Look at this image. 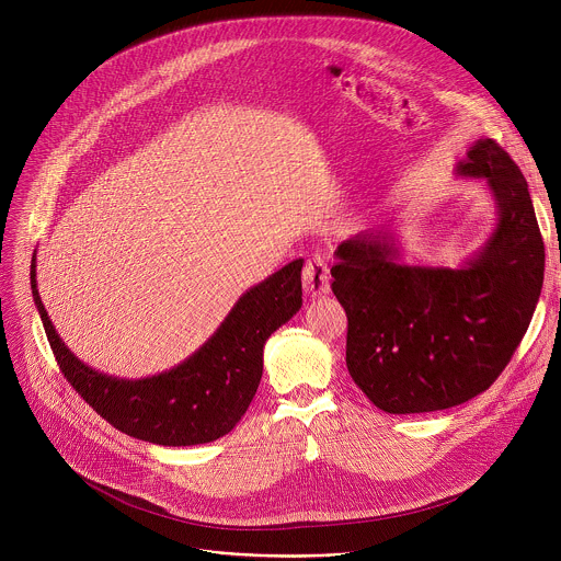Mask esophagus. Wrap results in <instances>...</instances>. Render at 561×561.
<instances>
[{
  "label": "esophagus",
  "mask_w": 561,
  "mask_h": 561,
  "mask_svg": "<svg viewBox=\"0 0 561 561\" xmlns=\"http://www.w3.org/2000/svg\"><path fill=\"white\" fill-rule=\"evenodd\" d=\"M301 279H304V290L308 295H327L331 290V273L322 257H312L306 262Z\"/></svg>",
  "instance_id": "esophagus-1"
}]
</instances>
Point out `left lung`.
<instances>
[{
	"mask_svg": "<svg viewBox=\"0 0 561 561\" xmlns=\"http://www.w3.org/2000/svg\"><path fill=\"white\" fill-rule=\"evenodd\" d=\"M484 180L497 208L486 244L459 268L409 266L390 230H364L335 251L333 293L348 314L346 366L390 415L459 407L506 368L543 284V242L528 184L493 139L455 169Z\"/></svg>",
	"mask_w": 561,
	"mask_h": 561,
	"instance_id": "obj_1",
	"label": "left lung"
}]
</instances>
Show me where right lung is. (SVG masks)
<instances>
[{
	"label": "right lung",
	"instance_id": "1",
	"mask_svg": "<svg viewBox=\"0 0 561 561\" xmlns=\"http://www.w3.org/2000/svg\"><path fill=\"white\" fill-rule=\"evenodd\" d=\"M301 266L304 260H295L249 288L188 359L141 379L100 373L70 353L42 304L35 255L31 288L64 377L98 415L141 442L195 446L230 433L253 402L266 340L301 308Z\"/></svg>",
	"mask_w": 561,
	"mask_h": 561
}]
</instances>
